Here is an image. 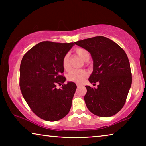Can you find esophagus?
I'll return each mask as SVG.
<instances>
[{"mask_svg":"<svg viewBox=\"0 0 146 146\" xmlns=\"http://www.w3.org/2000/svg\"><path fill=\"white\" fill-rule=\"evenodd\" d=\"M76 86H77V87H80V84H76Z\"/></svg>","mask_w":146,"mask_h":146,"instance_id":"obj_1","label":"esophagus"}]
</instances>
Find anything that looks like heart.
<instances>
[{
	"mask_svg": "<svg viewBox=\"0 0 146 146\" xmlns=\"http://www.w3.org/2000/svg\"><path fill=\"white\" fill-rule=\"evenodd\" d=\"M75 52L78 56L82 58L84 60L87 61L90 59V53L86 49L82 48H77L75 49ZM62 66L66 71H70L71 69L70 62V55L68 53L64 55L62 60ZM88 76V71L85 70H73L71 71L68 75V80L71 82L80 83L84 80Z\"/></svg>",
	"mask_w": 146,
	"mask_h": 146,
	"instance_id": "heart-1",
	"label": "heart"
}]
</instances>
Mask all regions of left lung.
Segmentation results:
<instances>
[{
  "label": "left lung",
  "mask_w": 146,
  "mask_h": 146,
  "mask_svg": "<svg viewBox=\"0 0 146 146\" xmlns=\"http://www.w3.org/2000/svg\"><path fill=\"white\" fill-rule=\"evenodd\" d=\"M91 53L93 71L89 81L99 82L97 88L86 86V106L100 117L115 115L124 106L132 83L130 64L124 50L115 42L98 36L75 42Z\"/></svg>",
  "instance_id": "left-lung-1"
}]
</instances>
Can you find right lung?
I'll list each match as a JSON object with an SVG mask.
<instances>
[{
    "instance_id": "obj_1",
    "label": "right lung",
    "mask_w": 146,
    "mask_h": 146,
    "mask_svg": "<svg viewBox=\"0 0 146 146\" xmlns=\"http://www.w3.org/2000/svg\"><path fill=\"white\" fill-rule=\"evenodd\" d=\"M73 45V42L44 41L29 49L22 59L19 82L22 95L32 111L44 120H60L71 109L76 86L72 82L64 84L62 60ZM56 84L61 85V88H56Z\"/></svg>"
}]
</instances>
